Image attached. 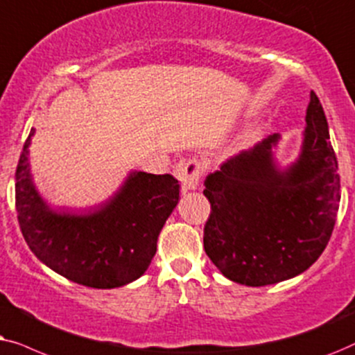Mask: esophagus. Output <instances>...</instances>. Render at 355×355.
I'll return each instance as SVG.
<instances>
[{
  "instance_id": "obj_1",
  "label": "esophagus",
  "mask_w": 355,
  "mask_h": 355,
  "mask_svg": "<svg viewBox=\"0 0 355 355\" xmlns=\"http://www.w3.org/2000/svg\"><path fill=\"white\" fill-rule=\"evenodd\" d=\"M177 172L182 175L183 190H196L205 172V165L198 157H190L177 165Z\"/></svg>"
}]
</instances>
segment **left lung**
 <instances>
[{"label":"left lung","mask_w":355,"mask_h":355,"mask_svg":"<svg viewBox=\"0 0 355 355\" xmlns=\"http://www.w3.org/2000/svg\"><path fill=\"white\" fill-rule=\"evenodd\" d=\"M272 135L207 175L211 202L205 250L239 284L259 287L309 269L331 239L341 201L338 160L323 107L310 92L299 160L286 172L272 162Z\"/></svg>","instance_id":"1"}]
</instances>
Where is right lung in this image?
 Segmentation results:
<instances>
[{"label": "right lung", "mask_w": 355, "mask_h": 355, "mask_svg": "<svg viewBox=\"0 0 355 355\" xmlns=\"http://www.w3.org/2000/svg\"><path fill=\"white\" fill-rule=\"evenodd\" d=\"M31 130L16 168V211L32 253L66 279L113 289L143 276L157 237L180 200L173 175L133 172L110 201L91 214L53 212L31 180Z\"/></svg>", "instance_id": "add662e5"}]
</instances>
